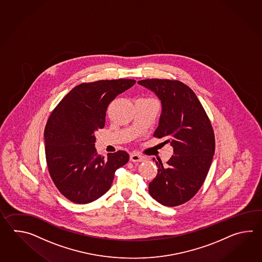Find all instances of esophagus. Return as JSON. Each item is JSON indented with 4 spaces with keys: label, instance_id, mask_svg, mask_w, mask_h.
I'll return each mask as SVG.
<instances>
[{
    "label": "esophagus",
    "instance_id": "esophagus-1",
    "mask_svg": "<svg viewBox=\"0 0 262 262\" xmlns=\"http://www.w3.org/2000/svg\"><path fill=\"white\" fill-rule=\"evenodd\" d=\"M144 160V157L140 156L139 154L134 152L132 155H130V161L134 162V163H138V162H141Z\"/></svg>",
    "mask_w": 262,
    "mask_h": 262
}]
</instances>
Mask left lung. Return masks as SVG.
I'll return each mask as SVG.
<instances>
[{"label": "left lung", "instance_id": "obj_1", "mask_svg": "<svg viewBox=\"0 0 262 262\" xmlns=\"http://www.w3.org/2000/svg\"><path fill=\"white\" fill-rule=\"evenodd\" d=\"M138 83L151 90L162 103L154 137L165 138L175 156L149 184L150 195L167 207L182 205L201 189L212 164L215 139L212 123L193 90L176 79L147 78Z\"/></svg>", "mask_w": 262, "mask_h": 262}]
</instances>
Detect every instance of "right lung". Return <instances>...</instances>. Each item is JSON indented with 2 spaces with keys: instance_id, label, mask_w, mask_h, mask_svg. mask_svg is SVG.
Returning a JSON list of instances; mask_svg holds the SVG:
<instances>
[{
  "instance_id": "right-lung-1",
  "label": "right lung",
  "mask_w": 262,
  "mask_h": 262,
  "mask_svg": "<svg viewBox=\"0 0 262 262\" xmlns=\"http://www.w3.org/2000/svg\"><path fill=\"white\" fill-rule=\"evenodd\" d=\"M135 83L128 78L83 82L50 113L44 132L47 166L67 200L86 204L99 199L111 188L115 171L128 162L124 150L97 155L95 132L104 128L112 101Z\"/></svg>"
}]
</instances>
